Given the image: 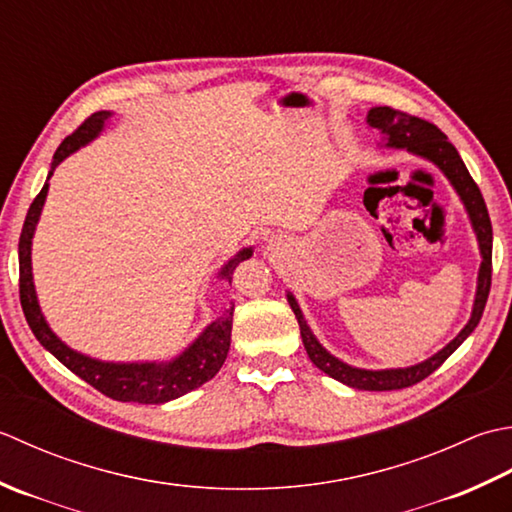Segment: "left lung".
<instances>
[{"label":"left lung","mask_w":512,"mask_h":512,"mask_svg":"<svg viewBox=\"0 0 512 512\" xmlns=\"http://www.w3.org/2000/svg\"><path fill=\"white\" fill-rule=\"evenodd\" d=\"M367 123L371 128L382 132V148L411 152L413 156H420L422 161H429L431 165H435V168L446 176L448 183L453 185V190L464 203V210L468 214V221H471L479 245V256H482V263H479L477 271V289L471 318H468L464 329L457 333L444 349L433 353L431 358L402 369H360L338 360L336 356H331V353L318 342L314 331L309 329L296 296L287 291V302L291 311L296 314L307 356L322 373H327L329 378L358 391H395L413 387V384L422 382L426 375H431L468 336H471L475 327L479 325V320H482L490 291V271H493V227H490V218L482 192H479L473 176L468 174L460 152L455 150V145L446 139V134L437 128V125L387 106L371 108L367 112Z\"/></svg>","instance_id":"8db88e82"}]
</instances>
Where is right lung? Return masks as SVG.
<instances>
[{"mask_svg":"<svg viewBox=\"0 0 512 512\" xmlns=\"http://www.w3.org/2000/svg\"><path fill=\"white\" fill-rule=\"evenodd\" d=\"M112 119L110 110L95 112L90 119L83 121L79 128L61 141L55 156H52L50 172L46 176V183L41 192L30 205L26 214L22 236H19V300H22L24 316L28 320V327L33 329L35 338L41 342V347L50 351L64 367L72 373L79 375L81 380L92 384L97 391L108 395L112 400L119 402H139V404H163L181 398V395L190 393L201 387L207 380H212L223 367L227 358L229 342H232V316L234 305L225 309L223 316L212 320L198 336L187 344V347L174 356L172 360H152V362H108L90 358L86 353L75 351L61 340L55 331L50 329L48 320L41 314L35 280H33V236L39 223L41 210H44L46 196H48V181L52 172L57 170L61 161H66L70 154L81 150L83 145L95 141L106 123ZM254 249L243 247L234 258L218 271L221 278H229L234 267L243 260L252 258ZM232 283V280H229Z\"/></svg>","mask_w":512,"mask_h":512,"instance_id":"1","label":"right lung"}]
</instances>
